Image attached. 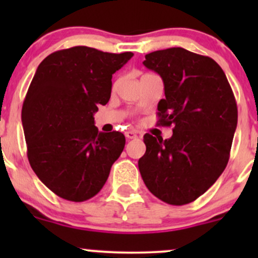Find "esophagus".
I'll use <instances>...</instances> for the list:
<instances>
[{"label":"esophagus","instance_id":"1","mask_svg":"<svg viewBox=\"0 0 258 258\" xmlns=\"http://www.w3.org/2000/svg\"><path fill=\"white\" fill-rule=\"evenodd\" d=\"M125 136L127 139H135L138 137L137 132H135V131H127V132H125Z\"/></svg>","mask_w":258,"mask_h":258}]
</instances>
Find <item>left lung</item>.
<instances>
[{
	"label": "left lung",
	"mask_w": 258,
	"mask_h": 258,
	"mask_svg": "<svg viewBox=\"0 0 258 258\" xmlns=\"http://www.w3.org/2000/svg\"><path fill=\"white\" fill-rule=\"evenodd\" d=\"M143 64L164 81L158 122L173 126V135H144L139 172L160 200L185 205L205 193L227 166L238 123L235 97L222 68L206 55L173 47L149 53Z\"/></svg>",
	"instance_id": "1"
}]
</instances>
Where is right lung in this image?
<instances>
[{
	"label": "right lung",
	"mask_w": 258,
	"mask_h": 258,
	"mask_svg": "<svg viewBox=\"0 0 258 258\" xmlns=\"http://www.w3.org/2000/svg\"><path fill=\"white\" fill-rule=\"evenodd\" d=\"M132 57L76 46L38 65L22 109L28 159L41 182L65 200L98 194L122 153L125 136L98 132L93 114L110 99L112 74Z\"/></svg>",
	"instance_id": "add662e5"
}]
</instances>
